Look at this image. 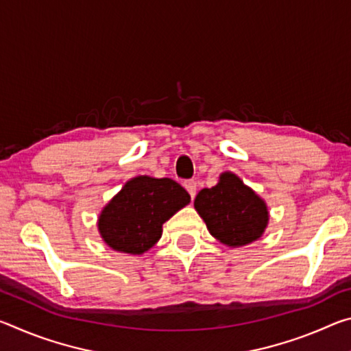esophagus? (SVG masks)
Listing matches in <instances>:
<instances>
[{
    "label": "esophagus",
    "mask_w": 351,
    "mask_h": 351,
    "mask_svg": "<svg viewBox=\"0 0 351 351\" xmlns=\"http://www.w3.org/2000/svg\"><path fill=\"white\" fill-rule=\"evenodd\" d=\"M184 187H186V190L189 192V195L190 197H192V199L195 198V195H197V189H198V186H197V181H186L184 182Z\"/></svg>",
    "instance_id": "esophagus-1"
}]
</instances>
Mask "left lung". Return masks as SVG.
<instances>
[{"instance_id":"1","label":"left lung","mask_w":351,"mask_h":351,"mask_svg":"<svg viewBox=\"0 0 351 351\" xmlns=\"http://www.w3.org/2000/svg\"><path fill=\"white\" fill-rule=\"evenodd\" d=\"M193 206L213 239L229 247L257 241L269 223L265 199L232 171H223L215 186L199 190Z\"/></svg>"}]
</instances>
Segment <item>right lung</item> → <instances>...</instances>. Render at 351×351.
<instances>
[{
    "label": "right lung",
    "mask_w": 351,
    "mask_h": 351,
    "mask_svg": "<svg viewBox=\"0 0 351 351\" xmlns=\"http://www.w3.org/2000/svg\"><path fill=\"white\" fill-rule=\"evenodd\" d=\"M189 203L186 189L170 178L134 176L99 213L100 239L117 252L144 254L161 239L162 224Z\"/></svg>",
    "instance_id": "add662e5"
}]
</instances>
